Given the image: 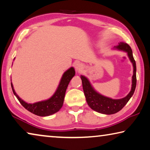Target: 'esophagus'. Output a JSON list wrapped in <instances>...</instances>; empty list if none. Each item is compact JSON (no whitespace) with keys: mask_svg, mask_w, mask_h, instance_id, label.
Listing matches in <instances>:
<instances>
[{"mask_svg":"<svg viewBox=\"0 0 150 150\" xmlns=\"http://www.w3.org/2000/svg\"><path fill=\"white\" fill-rule=\"evenodd\" d=\"M75 67L76 71H81L83 69L82 65H81V64H79V63L76 64Z\"/></svg>","mask_w":150,"mask_h":150,"instance_id":"obj_1","label":"esophagus"}]
</instances>
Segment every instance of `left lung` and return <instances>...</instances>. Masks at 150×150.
I'll return each mask as SVG.
<instances>
[{
    "instance_id": "left-lung-1",
    "label": "left lung",
    "mask_w": 150,
    "mask_h": 150,
    "mask_svg": "<svg viewBox=\"0 0 150 150\" xmlns=\"http://www.w3.org/2000/svg\"><path fill=\"white\" fill-rule=\"evenodd\" d=\"M115 48L120 50V51L126 52L131 62L133 64V67H134V75L132 76V89L126 97L120 99H113L109 98V97L102 96L93 88L89 80L86 77L81 75V79L82 80L83 89L84 94L88 105L93 110L103 114H107V115L114 114L120 111L123 107L126 105L128 101L132 97L135 91V87H136V64H135V61L134 57H133L132 49H131L129 45L123 42H120L117 46L115 47Z\"/></svg>"
}]
</instances>
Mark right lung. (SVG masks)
<instances>
[{
    "mask_svg": "<svg viewBox=\"0 0 150 150\" xmlns=\"http://www.w3.org/2000/svg\"><path fill=\"white\" fill-rule=\"evenodd\" d=\"M75 75V71L73 67H71L67 71H66L61 78L60 83L56 90L55 93L51 98L47 100L39 101L35 103H28L24 101L16 93L13 88V85L11 83V87L13 89V93L19 101L21 105L30 112L35 115L45 117V116L51 115L52 114L57 112L62 108L64 98L69 83L71 79Z\"/></svg>",
    "mask_w": 150,
    "mask_h": 150,
    "instance_id": "right-lung-1",
    "label": "right lung"
}]
</instances>
